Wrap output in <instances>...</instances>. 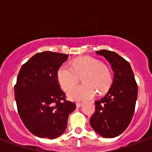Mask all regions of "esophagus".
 <instances>
[{"label": "esophagus", "instance_id": "esophagus-1", "mask_svg": "<svg viewBox=\"0 0 152 152\" xmlns=\"http://www.w3.org/2000/svg\"><path fill=\"white\" fill-rule=\"evenodd\" d=\"M82 105H83L82 102H76V107H80Z\"/></svg>", "mask_w": 152, "mask_h": 152}]
</instances>
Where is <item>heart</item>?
Instances as JSON below:
<instances>
[{"label": "heart", "instance_id": "b5f03b06", "mask_svg": "<svg viewBox=\"0 0 152 152\" xmlns=\"http://www.w3.org/2000/svg\"><path fill=\"white\" fill-rule=\"evenodd\" d=\"M82 77L83 85L72 87L78 82V76ZM57 79L64 91H69L70 99L80 101L92 99L96 94L105 93L112 84L110 69L99 60L90 57H80L73 60L71 65L62 64L57 71Z\"/></svg>", "mask_w": 152, "mask_h": 152}]
</instances>
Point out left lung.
I'll list each match as a JSON object with an SVG mask.
<instances>
[{"label": "left lung", "mask_w": 152, "mask_h": 152, "mask_svg": "<svg viewBox=\"0 0 152 152\" xmlns=\"http://www.w3.org/2000/svg\"><path fill=\"white\" fill-rule=\"evenodd\" d=\"M111 64L114 72L112 86L105 96L95 101V110L91 125L98 134L113 138L129 125L135 112L138 86L130 64L113 51H96Z\"/></svg>", "instance_id": "obj_1"}]
</instances>
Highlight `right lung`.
I'll use <instances>...</instances> for the list:
<instances>
[{
  "label": "right lung",
  "mask_w": 152,
  "mask_h": 152,
  "mask_svg": "<svg viewBox=\"0 0 152 152\" xmlns=\"http://www.w3.org/2000/svg\"><path fill=\"white\" fill-rule=\"evenodd\" d=\"M69 54L44 51L34 54L20 69L14 92L17 110L30 132L55 139L64 132L75 102L66 100L57 79L58 68Z\"/></svg>",
  "instance_id": "1"
}]
</instances>
